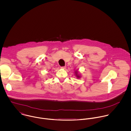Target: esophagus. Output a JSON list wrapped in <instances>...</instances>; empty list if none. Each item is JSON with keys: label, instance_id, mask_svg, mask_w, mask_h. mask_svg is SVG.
Wrapping results in <instances>:
<instances>
[{"label": "esophagus", "instance_id": "1", "mask_svg": "<svg viewBox=\"0 0 131 131\" xmlns=\"http://www.w3.org/2000/svg\"><path fill=\"white\" fill-rule=\"evenodd\" d=\"M60 68L62 69H65L66 68V66H64V67H61Z\"/></svg>", "mask_w": 131, "mask_h": 131}]
</instances>
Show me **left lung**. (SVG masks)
Segmentation results:
<instances>
[{"label":"left lung","instance_id":"8db88e82","mask_svg":"<svg viewBox=\"0 0 131 131\" xmlns=\"http://www.w3.org/2000/svg\"><path fill=\"white\" fill-rule=\"evenodd\" d=\"M75 75H76V77H77V78H79V79H80V78L81 77H80V75L78 74V72L77 71H75Z\"/></svg>","mask_w":131,"mask_h":131}]
</instances>
